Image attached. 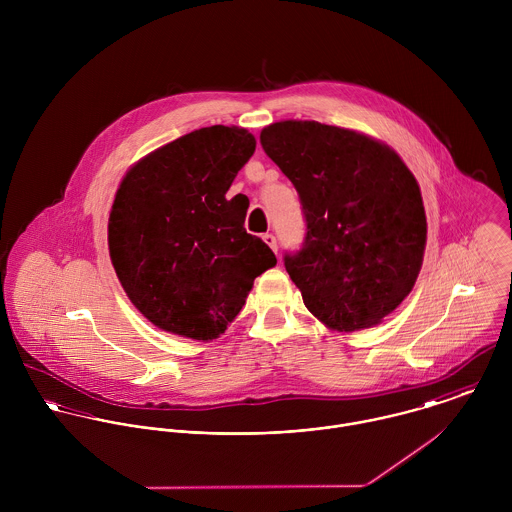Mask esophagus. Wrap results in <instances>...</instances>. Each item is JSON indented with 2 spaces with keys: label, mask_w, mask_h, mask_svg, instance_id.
Listing matches in <instances>:
<instances>
[{
  "label": "esophagus",
  "mask_w": 512,
  "mask_h": 512,
  "mask_svg": "<svg viewBox=\"0 0 512 512\" xmlns=\"http://www.w3.org/2000/svg\"><path fill=\"white\" fill-rule=\"evenodd\" d=\"M262 240H264V242H266V244H268V246L278 254V240H276V236H274V234H264V236H262Z\"/></svg>",
  "instance_id": "1"
}]
</instances>
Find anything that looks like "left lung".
<instances>
[{
	"mask_svg": "<svg viewBox=\"0 0 512 512\" xmlns=\"http://www.w3.org/2000/svg\"><path fill=\"white\" fill-rule=\"evenodd\" d=\"M260 144L299 195L305 236L284 266L305 307L337 331L376 325L422 268L428 224L414 175L390 147L313 120L276 122Z\"/></svg>",
	"mask_w": 512,
	"mask_h": 512,
	"instance_id": "left-lung-1",
	"label": "left lung"
}]
</instances>
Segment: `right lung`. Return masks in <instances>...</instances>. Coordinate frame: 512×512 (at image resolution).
<instances>
[{"instance_id":"right-lung-1","label":"right lung","mask_w":512,"mask_h":512,"mask_svg":"<svg viewBox=\"0 0 512 512\" xmlns=\"http://www.w3.org/2000/svg\"><path fill=\"white\" fill-rule=\"evenodd\" d=\"M256 140L211 126L155 149L124 177L108 222L114 270L132 303L163 331L209 341L240 313L254 280L276 266L226 199Z\"/></svg>"}]
</instances>
